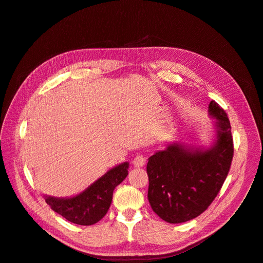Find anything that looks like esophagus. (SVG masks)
I'll return each instance as SVG.
<instances>
[{
    "instance_id": "1",
    "label": "esophagus",
    "mask_w": 263,
    "mask_h": 263,
    "mask_svg": "<svg viewBox=\"0 0 263 263\" xmlns=\"http://www.w3.org/2000/svg\"><path fill=\"white\" fill-rule=\"evenodd\" d=\"M145 162H146V158H145V156H143V155H137L136 157L134 158V160H133V164H134V166L135 167H138V168H140V167H143L144 165H145Z\"/></svg>"
}]
</instances>
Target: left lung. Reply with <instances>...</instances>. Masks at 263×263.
<instances>
[{"label": "left lung", "instance_id": "8db88e82", "mask_svg": "<svg viewBox=\"0 0 263 263\" xmlns=\"http://www.w3.org/2000/svg\"><path fill=\"white\" fill-rule=\"evenodd\" d=\"M208 112L215 119L210 146L175 141L148 158V200L169 223L186 222L202 214L228 176L233 157L230 122L215 101Z\"/></svg>", "mask_w": 263, "mask_h": 263}]
</instances>
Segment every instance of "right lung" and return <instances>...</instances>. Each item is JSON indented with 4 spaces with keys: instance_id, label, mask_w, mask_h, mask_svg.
Returning <instances> with one entry per match:
<instances>
[{
    "instance_id": "1",
    "label": "right lung",
    "mask_w": 263,
    "mask_h": 263,
    "mask_svg": "<svg viewBox=\"0 0 263 263\" xmlns=\"http://www.w3.org/2000/svg\"><path fill=\"white\" fill-rule=\"evenodd\" d=\"M128 167L129 164L125 161L109 169L82 193L65 198L45 195V201L53 211L70 222L94 224L107 214L114 189L128 175Z\"/></svg>"
}]
</instances>
